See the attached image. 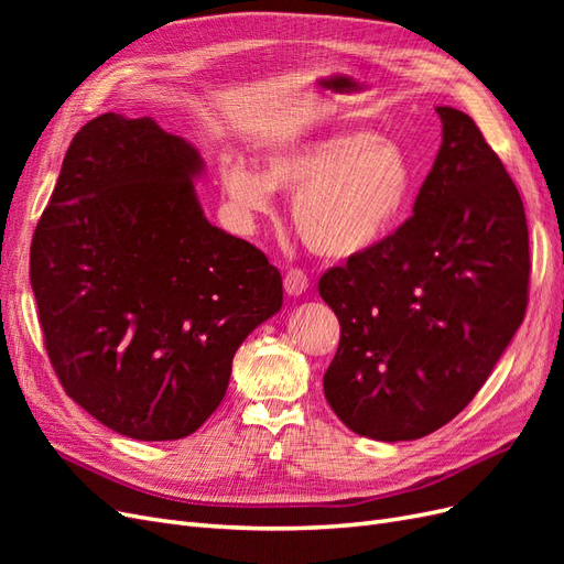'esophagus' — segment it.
I'll return each mask as SVG.
<instances>
[{"instance_id": "1", "label": "esophagus", "mask_w": 564, "mask_h": 564, "mask_svg": "<svg viewBox=\"0 0 564 564\" xmlns=\"http://www.w3.org/2000/svg\"><path fill=\"white\" fill-rule=\"evenodd\" d=\"M305 289H308V275H305V272L299 270V268L286 270V275H284V292H286L289 296H301V294H305Z\"/></svg>"}]
</instances>
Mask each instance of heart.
Masks as SVG:
<instances>
[{"instance_id": "obj_1", "label": "heart", "mask_w": 564, "mask_h": 564, "mask_svg": "<svg viewBox=\"0 0 564 564\" xmlns=\"http://www.w3.org/2000/svg\"><path fill=\"white\" fill-rule=\"evenodd\" d=\"M220 185L245 224L272 212L275 191L296 195L301 240L322 259L348 261L395 232L412 193V166L386 135L344 131L270 152L263 172L226 158Z\"/></svg>"}]
</instances>
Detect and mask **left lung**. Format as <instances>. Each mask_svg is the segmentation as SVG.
Returning a JSON list of instances; mask_svg holds the SVG:
<instances>
[{"mask_svg": "<svg viewBox=\"0 0 564 564\" xmlns=\"http://www.w3.org/2000/svg\"><path fill=\"white\" fill-rule=\"evenodd\" d=\"M435 110L442 145L414 214L319 278L340 324L324 398L352 433L383 442L449 423L499 362L529 299L518 187L466 112Z\"/></svg>", "mask_w": 564, "mask_h": 564, "instance_id": "8db88e82", "label": "left lung"}]
</instances>
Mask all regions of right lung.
Here are the masks:
<instances>
[{
	"mask_svg": "<svg viewBox=\"0 0 564 564\" xmlns=\"http://www.w3.org/2000/svg\"><path fill=\"white\" fill-rule=\"evenodd\" d=\"M199 152L152 117L106 112L67 148L30 247V284L61 386L133 440L195 433L232 357L282 308V275L212 226Z\"/></svg>",
	"mask_w": 564,
	"mask_h": 564,
	"instance_id": "right-lung-1",
	"label": "right lung"
}]
</instances>
